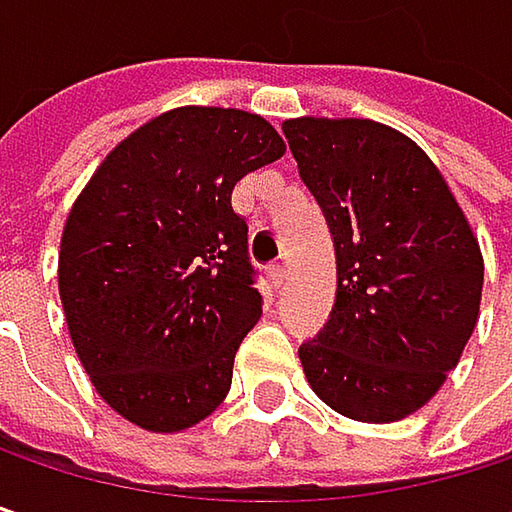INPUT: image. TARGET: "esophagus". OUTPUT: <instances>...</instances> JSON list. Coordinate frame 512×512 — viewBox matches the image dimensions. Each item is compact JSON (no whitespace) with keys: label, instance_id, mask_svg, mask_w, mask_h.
<instances>
[{"label":"esophagus","instance_id":"1","mask_svg":"<svg viewBox=\"0 0 512 512\" xmlns=\"http://www.w3.org/2000/svg\"><path fill=\"white\" fill-rule=\"evenodd\" d=\"M269 281H272L275 290H281V287L287 284V266H284V263H272V266H269Z\"/></svg>","mask_w":512,"mask_h":512}]
</instances>
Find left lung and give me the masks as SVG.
Masks as SVG:
<instances>
[{"label": "left lung", "mask_w": 512, "mask_h": 512, "mask_svg": "<svg viewBox=\"0 0 512 512\" xmlns=\"http://www.w3.org/2000/svg\"><path fill=\"white\" fill-rule=\"evenodd\" d=\"M281 130L338 260L329 323L299 347L305 376L353 421H400L442 388L474 332L480 246L439 168L403 133L358 118Z\"/></svg>", "instance_id": "obj_1"}]
</instances>
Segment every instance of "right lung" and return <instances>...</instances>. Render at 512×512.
Listing matches in <instances>:
<instances>
[{
    "label": "right lung",
    "instance_id": "add662e5",
    "mask_svg": "<svg viewBox=\"0 0 512 512\" xmlns=\"http://www.w3.org/2000/svg\"><path fill=\"white\" fill-rule=\"evenodd\" d=\"M281 154L260 115L186 106L124 139L76 198L58 293L85 373L127 421L177 433L228 397L263 311L231 192Z\"/></svg>",
    "mask_w": 512,
    "mask_h": 512
}]
</instances>
